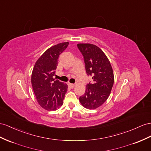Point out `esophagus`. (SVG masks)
I'll return each mask as SVG.
<instances>
[{
    "instance_id": "34e87169",
    "label": "esophagus",
    "mask_w": 151,
    "mask_h": 151,
    "mask_svg": "<svg viewBox=\"0 0 151 151\" xmlns=\"http://www.w3.org/2000/svg\"><path fill=\"white\" fill-rule=\"evenodd\" d=\"M75 86V85L73 84V83H68V86H69V87H70V88H71L74 87Z\"/></svg>"
}]
</instances>
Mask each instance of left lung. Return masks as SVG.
<instances>
[{"instance_id": "obj_1", "label": "left lung", "mask_w": 151, "mask_h": 151, "mask_svg": "<svg viewBox=\"0 0 151 151\" xmlns=\"http://www.w3.org/2000/svg\"><path fill=\"white\" fill-rule=\"evenodd\" d=\"M84 57L87 75L92 76L93 83L87 85L84 95L79 100L87 109L101 106L109 98L114 83V75L110 62L101 49L90 43L77 45Z\"/></svg>"}]
</instances>
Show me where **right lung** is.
I'll return each instance as SVG.
<instances>
[{
	"label": "right lung",
	"mask_w": 151,
	"mask_h": 151,
	"mask_svg": "<svg viewBox=\"0 0 151 151\" xmlns=\"http://www.w3.org/2000/svg\"><path fill=\"white\" fill-rule=\"evenodd\" d=\"M68 42L52 46L42 53L34 65L31 75L32 88L37 103L42 109L55 111L63 105L68 85L53 78L60 54L67 48Z\"/></svg>",
	"instance_id": "right-lung-1"
}]
</instances>
